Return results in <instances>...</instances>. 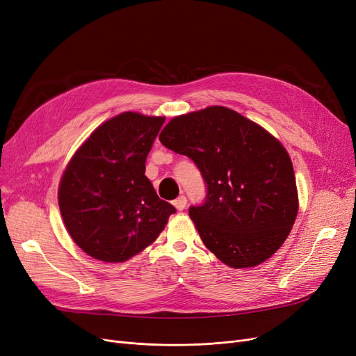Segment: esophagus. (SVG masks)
Masks as SVG:
<instances>
[{"label": "esophagus", "mask_w": 356, "mask_h": 356, "mask_svg": "<svg viewBox=\"0 0 356 356\" xmlns=\"http://www.w3.org/2000/svg\"><path fill=\"white\" fill-rule=\"evenodd\" d=\"M186 204H188V200H186V196H183V195L173 201V205L179 209V211H183V209L186 208Z\"/></svg>", "instance_id": "esophagus-1"}]
</instances>
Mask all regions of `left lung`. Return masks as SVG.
Here are the masks:
<instances>
[{
	"label": "left lung",
	"mask_w": 356,
	"mask_h": 356,
	"mask_svg": "<svg viewBox=\"0 0 356 356\" xmlns=\"http://www.w3.org/2000/svg\"><path fill=\"white\" fill-rule=\"evenodd\" d=\"M160 140L201 171L207 196L189 216L209 251L232 268L255 267L275 254L298 214L293 165L277 139L214 105L175 117Z\"/></svg>",
	"instance_id": "left-lung-1"
}]
</instances>
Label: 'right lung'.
<instances>
[{
  "instance_id": "right-lung-1",
  "label": "right lung",
  "mask_w": 356,
  "mask_h": 356,
  "mask_svg": "<svg viewBox=\"0 0 356 356\" xmlns=\"http://www.w3.org/2000/svg\"><path fill=\"white\" fill-rule=\"evenodd\" d=\"M164 120L118 114L92 131L65 167L58 188L61 217L89 257L127 261L151 245L176 213L145 176V161Z\"/></svg>"
}]
</instances>
